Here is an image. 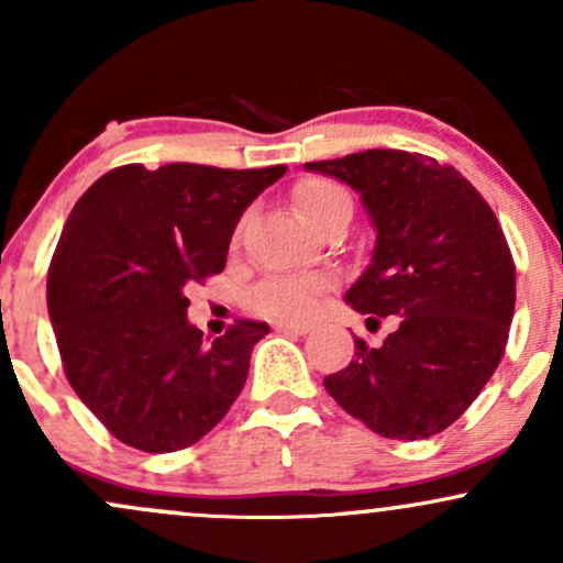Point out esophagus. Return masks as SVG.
I'll return each instance as SVG.
<instances>
[{
  "mask_svg": "<svg viewBox=\"0 0 563 563\" xmlns=\"http://www.w3.org/2000/svg\"><path fill=\"white\" fill-rule=\"evenodd\" d=\"M275 331L290 333V335H303V333H309V325H303V322H275Z\"/></svg>",
  "mask_w": 563,
  "mask_h": 563,
  "instance_id": "1",
  "label": "esophagus"
}]
</instances>
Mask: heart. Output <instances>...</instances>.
<instances>
[{
  "label": "heart",
  "mask_w": 563,
  "mask_h": 563,
  "mask_svg": "<svg viewBox=\"0 0 563 563\" xmlns=\"http://www.w3.org/2000/svg\"><path fill=\"white\" fill-rule=\"evenodd\" d=\"M294 203L303 222L318 230L333 211L352 206V198L333 179L307 177L294 187ZM328 288H331V280L322 275H273L249 288L245 303L267 318L309 320L318 314Z\"/></svg>",
  "instance_id": "heart-1"
}]
</instances>
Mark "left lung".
<instances>
[{
    "label": "left lung",
    "mask_w": 563,
    "mask_h": 563,
    "mask_svg": "<svg viewBox=\"0 0 563 563\" xmlns=\"http://www.w3.org/2000/svg\"><path fill=\"white\" fill-rule=\"evenodd\" d=\"M360 192L376 224L371 267L346 290L367 322L394 314L380 346L325 376L352 418L386 439H429L479 397L508 344L514 256L495 211L461 172L407 151L303 164Z\"/></svg>",
    "instance_id": "8db88e82"
}]
</instances>
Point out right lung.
<instances>
[{"label":"right lung","instance_id":"right-lung-1","mask_svg":"<svg viewBox=\"0 0 563 563\" xmlns=\"http://www.w3.org/2000/svg\"><path fill=\"white\" fill-rule=\"evenodd\" d=\"M283 174L126 164L76 200L49 262V320L68 384L129 448H190L241 394L269 325L235 320L209 344L185 286L222 273L238 219Z\"/></svg>","mask_w":563,"mask_h":563}]
</instances>
